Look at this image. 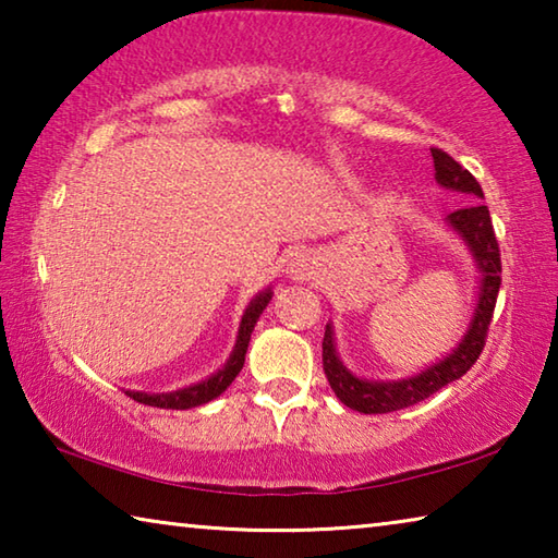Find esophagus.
<instances>
[{
	"instance_id": "34e87169",
	"label": "esophagus",
	"mask_w": 558,
	"mask_h": 558,
	"mask_svg": "<svg viewBox=\"0 0 558 558\" xmlns=\"http://www.w3.org/2000/svg\"><path fill=\"white\" fill-rule=\"evenodd\" d=\"M319 263L310 253H295V258L290 260V276L295 280H313L317 276Z\"/></svg>"
}]
</instances>
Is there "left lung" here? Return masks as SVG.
<instances>
[{"label": "left lung", "mask_w": 558, "mask_h": 558, "mask_svg": "<svg viewBox=\"0 0 558 558\" xmlns=\"http://www.w3.org/2000/svg\"><path fill=\"white\" fill-rule=\"evenodd\" d=\"M433 167H436L438 184L452 192L472 194L483 199V186L475 177H472L465 167L458 165L448 153L438 147H430ZM448 223L456 229L462 239L468 241L472 256H475L480 270H483V288H480V302L472 317V325L468 329L465 339L448 359L440 364L430 366L413 379L403 381H364L349 374L342 362L337 359L335 342H332V327H325L323 339V369L329 386L337 393V399L349 409L359 413H391L399 409H409V405L428 399L442 386L460 379L462 374L470 372V366L477 362L483 354L487 342V329L493 323L497 292L502 286V260H499V243L493 229V219H489V209L483 202H472L465 209H458L448 216Z\"/></svg>", "instance_id": "1"}]
</instances>
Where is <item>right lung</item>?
Masks as SVG:
<instances>
[{"mask_svg":"<svg viewBox=\"0 0 558 558\" xmlns=\"http://www.w3.org/2000/svg\"><path fill=\"white\" fill-rule=\"evenodd\" d=\"M272 292L266 290L260 292V295L251 302L248 310H245V315L241 319V329H239V339H235V349L229 359V364L223 366L219 374H214L211 379H206L196 386H189V389L182 391H174V393H159V396H149V393H140V391H128L130 399H135L137 403H145V405H157V409H194V405H202V403H209L216 396L226 391V386H229L239 372L243 369V362H245V349H248L251 342V332L253 327H256L258 317L266 305L270 302Z\"/></svg>","mask_w":558,"mask_h":558,"instance_id":"1","label":"right lung"}]
</instances>
